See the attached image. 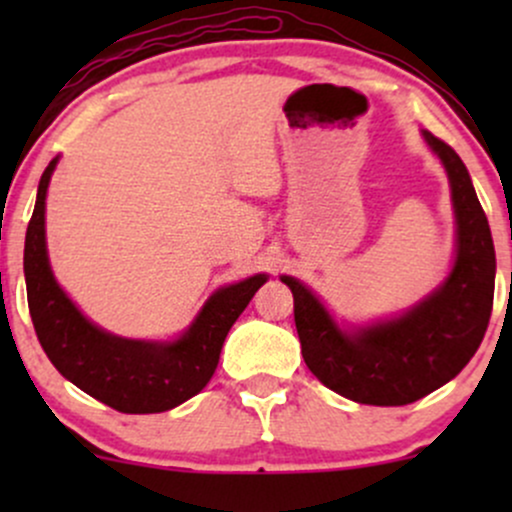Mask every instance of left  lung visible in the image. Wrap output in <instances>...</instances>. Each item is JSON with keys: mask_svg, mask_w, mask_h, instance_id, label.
Here are the masks:
<instances>
[{"mask_svg": "<svg viewBox=\"0 0 512 512\" xmlns=\"http://www.w3.org/2000/svg\"><path fill=\"white\" fill-rule=\"evenodd\" d=\"M443 163L455 211V260L443 284L385 320L339 325L313 289L281 274L293 293V320L305 366L332 392L358 404L402 407L450 383L477 354L493 308L496 250L462 158L421 132Z\"/></svg>", "mask_w": 512, "mask_h": 512, "instance_id": "left-lung-1", "label": "left lung"}]
</instances>
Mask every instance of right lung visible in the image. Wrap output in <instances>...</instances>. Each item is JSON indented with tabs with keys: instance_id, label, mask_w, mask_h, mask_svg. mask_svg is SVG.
<instances>
[{
	"instance_id": "right-lung-1",
	"label": "right lung",
	"mask_w": 512,
	"mask_h": 512,
	"mask_svg": "<svg viewBox=\"0 0 512 512\" xmlns=\"http://www.w3.org/2000/svg\"><path fill=\"white\" fill-rule=\"evenodd\" d=\"M57 161L60 156L52 158L38 182L23 248L28 310L40 346L69 383L122 414H158L178 407L207 387L228 330L269 276L255 274L216 289L190 327L168 342L127 339L103 330L76 308L50 267L45 197Z\"/></svg>"
}]
</instances>
